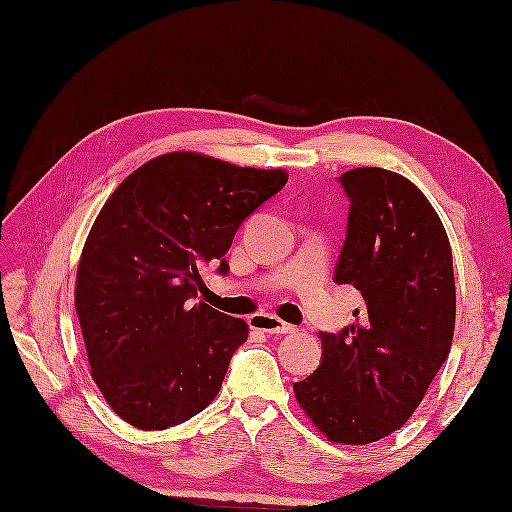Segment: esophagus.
Listing matches in <instances>:
<instances>
[{
  "instance_id": "esophagus-1",
  "label": "esophagus",
  "mask_w": 512,
  "mask_h": 512,
  "mask_svg": "<svg viewBox=\"0 0 512 512\" xmlns=\"http://www.w3.org/2000/svg\"><path fill=\"white\" fill-rule=\"evenodd\" d=\"M251 323H253V327H255V329L264 331V334H268V336L294 334V327H292V325L283 323L281 318L272 316V314H255V316L251 318Z\"/></svg>"
}]
</instances>
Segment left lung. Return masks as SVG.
<instances>
[{
    "label": "left lung",
    "mask_w": 512,
    "mask_h": 512,
    "mask_svg": "<svg viewBox=\"0 0 512 512\" xmlns=\"http://www.w3.org/2000/svg\"><path fill=\"white\" fill-rule=\"evenodd\" d=\"M340 185L351 207L334 277L364 307L340 334L320 331L323 360L294 395L331 443L366 445L412 417L447 360L454 261L441 218L406 176L355 168Z\"/></svg>",
    "instance_id": "8db88e82"
}]
</instances>
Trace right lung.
<instances>
[{"label":"right lung","mask_w":512,"mask_h":512,"mask_svg":"<svg viewBox=\"0 0 512 512\" xmlns=\"http://www.w3.org/2000/svg\"><path fill=\"white\" fill-rule=\"evenodd\" d=\"M288 183L198 152L141 165L95 218L76 275V314L106 403L139 430H165L216 399L248 325L192 303L200 268L227 275L235 231Z\"/></svg>","instance_id":"1"}]
</instances>
